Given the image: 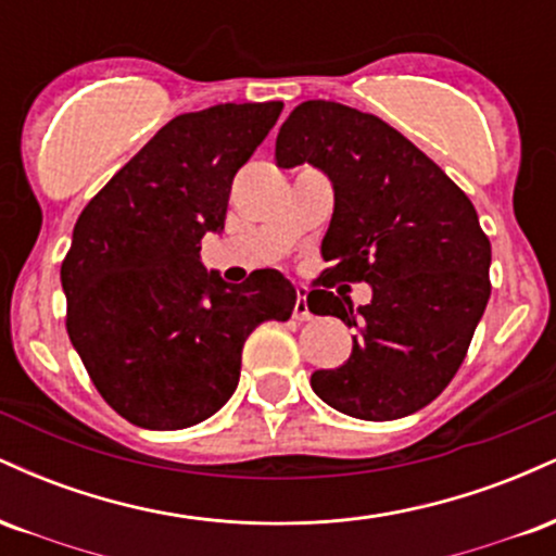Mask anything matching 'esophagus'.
<instances>
[{
  "label": "esophagus",
  "mask_w": 556,
  "mask_h": 556,
  "mask_svg": "<svg viewBox=\"0 0 556 556\" xmlns=\"http://www.w3.org/2000/svg\"><path fill=\"white\" fill-rule=\"evenodd\" d=\"M305 287H298V300H295V308H292V316L298 318V321H311L314 314L308 311V300H305Z\"/></svg>",
  "instance_id": "esophagus-1"
}]
</instances>
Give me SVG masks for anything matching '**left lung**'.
<instances>
[{
  "mask_svg": "<svg viewBox=\"0 0 556 556\" xmlns=\"http://www.w3.org/2000/svg\"><path fill=\"white\" fill-rule=\"evenodd\" d=\"M282 169L314 164L334 188L321 287L371 285L368 305L311 290L308 308L355 329L340 368L311 387L363 420L405 418L457 374L486 311L491 242L470 198L402 132L337 101H303L277 136Z\"/></svg>",
  "mask_w": 556,
  "mask_h": 556,
  "instance_id": "1",
  "label": "left lung"
}]
</instances>
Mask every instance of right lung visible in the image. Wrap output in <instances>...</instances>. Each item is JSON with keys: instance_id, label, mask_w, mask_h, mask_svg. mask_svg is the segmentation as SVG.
Instances as JSON below:
<instances>
[{"instance_id": "right-lung-1", "label": "right lung", "mask_w": 556, "mask_h": 556, "mask_svg": "<svg viewBox=\"0 0 556 556\" xmlns=\"http://www.w3.org/2000/svg\"><path fill=\"white\" fill-rule=\"evenodd\" d=\"M282 101L216 104L169 119L83 208L62 261L67 334L114 410L140 429L214 416L261 321H287L295 287L277 269L227 285L201 264L225 229L238 169Z\"/></svg>"}]
</instances>
